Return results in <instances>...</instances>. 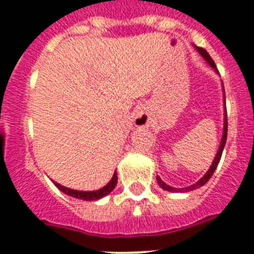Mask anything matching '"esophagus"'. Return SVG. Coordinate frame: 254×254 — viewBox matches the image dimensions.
<instances>
[{
	"instance_id": "1",
	"label": "esophagus",
	"mask_w": 254,
	"mask_h": 254,
	"mask_svg": "<svg viewBox=\"0 0 254 254\" xmlns=\"http://www.w3.org/2000/svg\"><path fill=\"white\" fill-rule=\"evenodd\" d=\"M136 125H137V126H146L147 125L146 114L138 113L137 116H136Z\"/></svg>"
}]
</instances>
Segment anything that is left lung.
I'll list each match as a JSON object with an SVG mask.
<instances>
[{"mask_svg": "<svg viewBox=\"0 0 254 254\" xmlns=\"http://www.w3.org/2000/svg\"><path fill=\"white\" fill-rule=\"evenodd\" d=\"M196 49H197V51H198L199 55L202 56V57L205 58L206 61H207L208 64H210V66L212 67V68H215L217 71L216 64H215L214 60H212V58L210 57V55H208L207 52H206V49L201 48V47H196ZM226 137H228V114H226V108H225V118H224V133H223V138H221V143H220L219 151H217L216 156H215L214 161H212V165H211V167H210L208 172L206 173L205 176H203L202 178L199 179V181L197 182V183H194V185L190 186V187H186V188H173V187H170V186L165 185V183H164V182L160 179V177H158V178H156V181H158L159 186H160V187L163 188V190H170V192H188V190H196V188L202 187L203 185H206V183H207L208 179H210L211 177H212L214 172H215V170H216L217 164H219L220 159H221V155H223V150H224V146H225Z\"/></svg>", "mask_w": 254, "mask_h": 254, "instance_id": "left-lung-1", "label": "left lung"}]
</instances>
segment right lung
Listing matches in <instances>:
<instances>
[{
    "label": "right lung",
    "mask_w": 254,
    "mask_h": 254,
    "mask_svg": "<svg viewBox=\"0 0 254 254\" xmlns=\"http://www.w3.org/2000/svg\"><path fill=\"white\" fill-rule=\"evenodd\" d=\"M56 187L58 188L60 190H62L64 193L68 194L71 197H75V198H80V199H85V201H94V199H99L102 197L107 196L108 193H111L112 190H114L117 185V173L114 172V176L113 178L111 179V182L108 183L105 187H103L102 190H93V192H82V190H69V188L64 187V186L58 185L55 182Z\"/></svg>",
    "instance_id": "right-lung-1"
}]
</instances>
